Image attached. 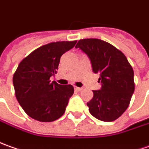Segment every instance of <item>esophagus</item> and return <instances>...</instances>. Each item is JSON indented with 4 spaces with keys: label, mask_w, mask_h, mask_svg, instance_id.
<instances>
[{
    "label": "esophagus",
    "mask_w": 149,
    "mask_h": 149,
    "mask_svg": "<svg viewBox=\"0 0 149 149\" xmlns=\"http://www.w3.org/2000/svg\"><path fill=\"white\" fill-rule=\"evenodd\" d=\"M75 90H76L77 91H81L82 90V88H81V87H77V86H76V87H75Z\"/></svg>",
    "instance_id": "1"
}]
</instances>
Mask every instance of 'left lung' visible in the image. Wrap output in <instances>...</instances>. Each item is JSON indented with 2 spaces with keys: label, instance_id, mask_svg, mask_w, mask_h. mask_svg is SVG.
I'll list each match as a JSON object with an SVG mask.
<instances>
[{
  "label": "left lung",
  "instance_id": "obj_1",
  "mask_svg": "<svg viewBox=\"0 0 149 149\" xmlns=\"http://www.w3.org/2000/svg\"><path fill=\"white\" fill-rule=\"evenodd\" d=\"M75 47L87 54L102 84L100 90L93 91L94 96L87 103L90 113L100 121L117 120L128 108L134 91L130 63L121 50L100 39L79 40Z\"/></svg>",
  "mask_w": 149,
  "mask_h": 149
}]
</instances>
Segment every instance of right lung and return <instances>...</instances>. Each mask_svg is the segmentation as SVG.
Here are the masks:
<instances>
[{
  "instance_id": "1",
  "label": "right lung",
  "mask_w": 149,
  "mask_h": 149,
  "mask_svg": "<svg viewBox=\"0 0 149 149\" xmlns=\"http://www.w3.org/2000/svg\"><path fill=\"white\" fill-rule=\"evenodd\" d=\"M76 43L77 40L51 42L33 50L19 63L13 76L15 96L30 117L50 122L65 113L73 86L50 82L49 78L57 73L63 54Z\"/></svg>"
}]
</instances>
